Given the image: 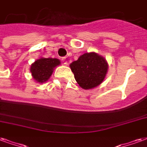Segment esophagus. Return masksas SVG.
Here are the masks:
<instances>
[{
    "instance_id": "obj_1",
    "label": "esophagus",
    "mask_w": 147,
    "mask_h": 147,
    "mask_svg": "<svg viewBox=\"0 0 147 147\" xmlns=\"http://www.w3.org/2000/svg\"><path fill=\"white\" fill-rule=\"evenodd\" d=\"M62 62L63 63V64H67V58L66 57H62Z\"/></svg>"
}]
</instances>
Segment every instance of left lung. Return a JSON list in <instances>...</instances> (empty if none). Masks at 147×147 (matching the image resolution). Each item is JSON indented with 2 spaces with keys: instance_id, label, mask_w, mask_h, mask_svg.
<instances>
[{
  "instance_id": "1",
  "label": "left lung",
  "mask_w": 147,
  "mask_h": 147,
  "mask_svg": "<svg viewBox=\"0 0 147 147\" xmlns=\"http://www.w3.org/2000/svg\"><path fill=\"white\" fill-rule=\"evenodd\" d=\"M75 80L84 89H92L105 79L108 63L105 58L95 53L83 54L69 65Z\"/></svg>"
}]
</instances>
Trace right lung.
<instances>
[{
  "mask_svg": "<svg viewBox=\"0 0 147 147\" xmlns=\"http://www.w3.org/2000/svg\"><path fill=\"white\" fill-rule=\"evenodd\" d=\"M60 61L53 58H41L31 66V73L33 78L38 82H46L50 78L54 67L59 65Z\"/></svg>",
  "mask_w": 147,
  "mask_h": 147,
  "instance_id": "right-lung-1",
  "label": "right lung"
}]
</instances>
